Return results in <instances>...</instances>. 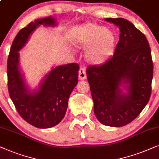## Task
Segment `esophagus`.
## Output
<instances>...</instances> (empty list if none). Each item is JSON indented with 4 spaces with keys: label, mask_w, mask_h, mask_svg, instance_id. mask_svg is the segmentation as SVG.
I'll use <instances>...</instances> for the list:
<instances>
[{
    "label": "esophagus",
    "mask_w": 159,
    "mask_h": 159,
    "mask_svg": "<svg viewBox=\"0 0 159 159\" xmlns=\"http://www.w3.org/2000/svg\"><path fill=\"white\" fill-rule=\"evenodd\" d=\"M78 75H79L80 80H85L86 78V73L85 71V69L83 67H81L78 72Z\"/></svg>",
    "instance_id": "obj_1"
}]
</instances>
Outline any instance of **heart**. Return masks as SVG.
I'll return each instance as SVG.
<instances>
[{
    "label": "heart",
    "mask_w": 159,
    "mask_h": 159,
    "mask_svg": "<svg viewBox=\"0 0 159 159\" xmlns=\"http://www.w3.org/2000/svg\"><path fill=\"white\" fill-rule=\"evenodd\" d=\"M116 35L111 29L96 23H88L78 27L72 34L75 46L86 48L85 56L91 64L105 62L113 52Z\"/></svg>",
    "instance_id": "b5f03b06"
}]
</instances>
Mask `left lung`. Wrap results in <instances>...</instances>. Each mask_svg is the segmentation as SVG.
<instances>
[{"mask_svg": "<svg viewBox=\"0 0 159 159\" xmlns=\"http://www.w3.org/2000/svg\"><path fill=\"white\" fill-rule=\"evenodd\" d=\"M119 27V41L106 62L86 69L94 102V112L101 124L120 127L139 115L151 94L153 62L145 35L129 21L106 18Z\"/></svg>", "mask_w": 159, "mask_h": 159, "instance_id": "8db88e82", "label": "left lung"}]
</instances>
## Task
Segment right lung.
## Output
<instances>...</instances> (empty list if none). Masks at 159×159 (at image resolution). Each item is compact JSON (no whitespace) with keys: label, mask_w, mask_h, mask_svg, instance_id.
<instances>
[{"label":"right lung","mask_w":159,"mask_h":159,"mask_svg":"<svg viewBox=\"0 0 159 159\" xmlns=\"http://www.w3.org/2000/svg\"><path fill=\"white\" fill-rule=\"evenodd\" d=\"M41 25L54 27L57 23L52 16L37 19L21 30L14 39L8 58V89L23 119L35 127L48 129L57 125L65 117L70 95L78 84L79 66L69 63L52 67L37 88L30 87L20 68L19 52Z\"/></svg>","instance_id":"1"}]
</instances>
